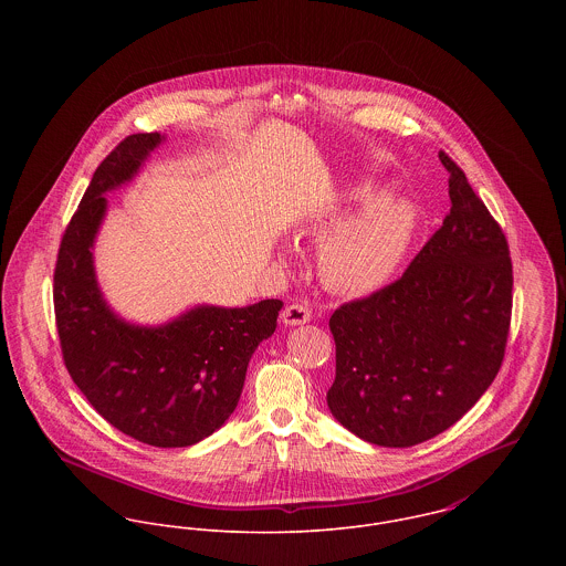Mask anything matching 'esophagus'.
<instances>
[{
	"label": "esophagus",
	"instance_id": "1",
	"mask_svg": "<svg viewBox=\"0 0 566 566\" xmlns=\"http://www.w3.org/2000/svg\"><path fill=\"white\" fill-rule=\"evenodd\" d=\"M281 321L290 326H298V324H307L312 321V310L301 305V303H292L281 312Z\"/></svg>",
	"mask_w": 566,
	"mask_h": 566
}]
</instances>
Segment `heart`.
Returning <instances> with one entry per match:
<instances>
[{"label":"heart","mask_w":566,"mask_h":566,"mask_svg":"<svg viewBox=\"0 0 566 566\" xmlns=\"http://www.w3.org/2000/svg\"><path fill=\"white\" fill-rule=\"evenodd\" d=\"M416 213L399 198H381L375 187L353 191L346 209L321 218L312 238L323 242L318 268L324 283L344 294L384 285L411 243Z\"/></svg>","instance_id":"b5f03b06"}]
</instances>
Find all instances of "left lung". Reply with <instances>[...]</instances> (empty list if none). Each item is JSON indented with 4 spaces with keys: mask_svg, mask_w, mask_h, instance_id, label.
<instances>
[{
    "mask_svg": "<svg viewBox=\"0 0 566 566\" xmlns=\"http://www.w3.org/2000/svg\"><path fill=\"white\" fill-rule=\"evenodd\" d=\"M451 211L388 287L342 305L331 413L357 438L405 449L458 422L494 381L512 316L505 235L440 150Z\"/></svg>",
    "mask_w": 566,
    "mask_h": 566,
    "instance_id": "left-lung-1",
    "label": "left lung"
}]
</instances>
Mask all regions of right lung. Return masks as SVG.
Listing matches in <instances>:
<instances>
[{
  "instance_id": "obj_1",
  "label": "right lung",
  "mask_w": 566,
  "mask_h": 566,
  "mask_svg": "<svg viewBox=\"0 0 566 566\" xmlns=\"http://www.w3.org/2000/svg\"><path fill=\"white\" fill-rule=\"evenodd\" d=\"M163 139L130 135L95 169L61 242L54 312L65 366L86 401L122 433L176 449L209 438L235 411L248 361L274 333L283 303L196 305L169 323L144 326L104 301L93 263L104 196L130 182Z\"/></svg>"
}]
</instances>
